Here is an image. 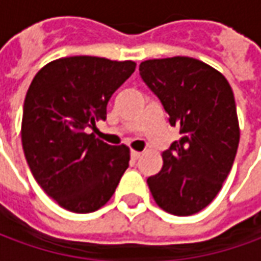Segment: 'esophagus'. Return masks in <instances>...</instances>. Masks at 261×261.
<instances>
[{"label": "esophagus", "mask_w": 261, "mask_h": 261, "mask_svg": "<svg viewBox=\"0 0 261 261\" xmlns=\"http://www.w3.org/2000/svg\"><path fill=\"white\" fill-rule=\"evenodd\" d=\"M141 152H136V150H132V152H130V158H132V159H134V161H136V159H139V158H141Z\"/></svg>", "instance_id": "esophagus-1"}]
</instances>
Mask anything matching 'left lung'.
I'll list each match as a JSON object with an SVG mask.
<instances>
[{
	"mask_svg": "<svg viewBox=\"0 0 261 261\" xmlns=\"http://www.w3.org/2000/svg\"><path fill=\"white\" fill-rule=\"evenodd\" d=\"M139 73L180 134L162 153L161 172L148 177L150 193L170 215H195L220 192L236 158L240 129L231 86L189 57L149 59Z\"/></svg>",
	"mask_w": 261,
	"mask_h": 261,
	"instance_id": "8db88e82",
	"label": "left lung"
}]
</instances>
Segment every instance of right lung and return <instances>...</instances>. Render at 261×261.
Returning <instances> with one entry per match:
<instances>
[{
  "instance_id": "add662e5",
  "label": "right lung",
  "mask_w": 261,
  "mask_h": 261,
  "mask_svg": "<svg viewBox=\"0 0 261 261\" xmlns=\"http://www.w3.org/2000/svg\"><path fill=\"white\" fill-rule=\"evenodd\" d=\"M134 61L68 57L39 69L25 96L21 139L38 185L73 213L100 209L129 166V148L88 134L107 119L113 92L135 72Z\"/></svg>"
}]
</instances>
